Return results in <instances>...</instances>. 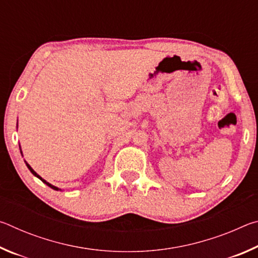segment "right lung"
Wrapping results in <instances>:
<instances>
[{"label":"right lung","instance_id":"add662e5","mask_svg":"<svg viewBox=\"0 0 258 258\" xmlns=\"http://www.w3.org/2000/svg\"><path fill=\"white\" fill-rule=\"evenodd\" d=\"M26 165H27V167H28V169H29V171L33 173V175H35V176H36V177H38V178H40V180H41V181H42L43 183H45V184H46V185H49V186L51 187V189H53V190H60V189H59V187H56V186H54V185H52V184H50V183H49V182H46L45 180H43V178H42V177H41L40 175H38V174H37L36 172H35V171H34V169H33L32 167H30V166H29V164H27V163H26Z\"/></svg>","mask_w":258,"mask_h":258}]
</instances>
